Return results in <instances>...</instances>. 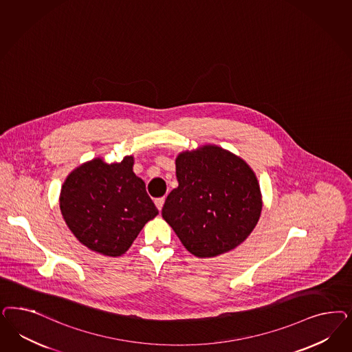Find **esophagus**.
<instances>
[{
  "instance_id": "1",
  "label": "esophagus",
  "mask_w": 352,
  "mask_h": 352,
  "mask_svg": "<svg viewBox=\"0 0 352 352\" xmlns=\"http://www.w3.org/2000/svg\"><path fill=\"white\" fill-rule=\"evenodd\" d=\"M164 197H162V198H157L154 202H155V206H157V208H158L159 211L163 208V204H164Z\"/></svg>"
}]
</instances>
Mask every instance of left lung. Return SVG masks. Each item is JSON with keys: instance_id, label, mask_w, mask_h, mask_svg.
Returning <instances> with one entry per match:
<instances>
[{"instance_id": "8db88e82", "label": "left lung", "mask_w": 352, "mask_h": 352, "mask_svg": "<svg viewBox=\"0 0 352 352\" xmlns=\"http://www.w3.org/2000/svg\"><path fill=\"white\" fill-rule=\"evenodd\" d=\"M175 163L179 186L164 202L163 219L194 256L236 249L256 227L263 208L254 170L211 144L179 153Z\"/></svg>"}]
</instances>
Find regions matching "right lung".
Masks as SVG:
<instances>
[{
    "label": "right lung",
    "mask_w": 352,
    "mask_h": 352,
    "mask_svg": "<svg viewBox=\"0 0 352 352\" xmlns=\"http://www.w3.org/2000/svg\"><path fill=\"white\" fill-rule=\"evenodd\" d=\"M133 164L132 155L113 163L91 159L72 170L60 189L59 208L68 229L104 256H122L158 215Z\"/></svg>",
    "instance_id": "right-lung-1"
}]
</instances>
